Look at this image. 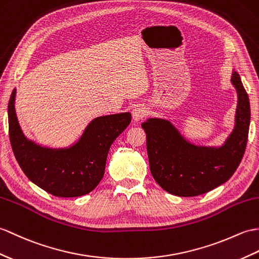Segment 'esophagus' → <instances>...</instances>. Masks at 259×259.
<instances>
[{"label":"esophagus","instance_id":"34e87169","mask_svg":"<svg viewBox=\"0 0 259 259\" xmlns=\"http://www.w3.org/2000/svg\"><path fill=\"white\" fill-rule=\"evenodd\" d=\"M146 115H147V109L143 106H138L135 108L134 111H132V118H134L136 122L140 121V120H142L144 117H146Z\"/></svg>","mask_w":259,"mask_h":259}]
</instances>
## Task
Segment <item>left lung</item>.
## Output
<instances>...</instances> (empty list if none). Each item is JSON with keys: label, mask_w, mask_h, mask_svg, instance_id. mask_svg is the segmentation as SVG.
Listing matches in <instances>:
<instances>
[{"label": "left lung", "mask_w": 259, "mask_h": 259, "mask_svg": "<svg viewBox=\"0 0 259 259\" xmlns=\"http://www.w3.org/2000/svg\"><path fill=\"white\" fill-rule=\"evenodd\" d=\"M232 85L237 93L235 125L222 146L191 143L170 120L149 118L142 123L147 134L150 171L162 189L178 196H196L225 183L236 171L247 144L250 106L237 71Z\"/></svg>", "instance_id": "obj_1"}]
</instances>
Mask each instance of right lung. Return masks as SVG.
<instances>
[{
	"label": "right lung",
	"mask_w": 259,
	"mask_h": 259,
	"mask_svg": "<svg viewBox=\"0 0 259 259\" xmlns=\"http://www.w3.org/2000/svg\"><path fill=\"white\" fill-rule=\"evenodd\" d=\"M15 97L16 89H13L8 109L10 141L25 176L47 193L59 197H77L92 192L104 177L110 146L131 122V113L95 118L71 146L50 148L23 134Z\"/></svg>",
	"instance_id": "obj_1"
}]
</instances>
